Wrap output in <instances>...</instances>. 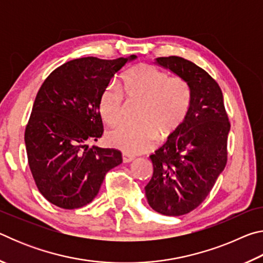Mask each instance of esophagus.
<instances>
[{"instance_id": "34e87169", "label": "esophagus", "mask_w": 263, "mask_h": 263, "mask_svg": "<svg viewBox=\"0 0 263 263\" xmlns=\"http://www.w3.org/2000/svg\"><path fill=\"white\" fill-rule=\"evenodd\" d=\"M132 160H135V158H133L132 155L123 154V162H124V163H128V162H131Z\"/></svg>"}]
</instances>
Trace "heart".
<instances>
[{"label": "heart", "mask_w": 263, "mask_h": 263, "mask_svg": "<svg viewBox=\"0 0 263 263\" xmlns=\"http://www.w3.org/2000/svg\"><path fill=\"white\" fill-rule=\"evenodd\" d=\"M122 87L128 99L142 101L139 125L122 124L106 135L111 147L125 154L147 152L157 135L159 139L171 137L188 117L193 91L184 79L171 78L164 70L142 64L124 74ZM122 91L118 84L110 83L102 91L99 110L108 124L121 121L125 102Z\"/></svg>", "instance_id": "1"}]
</instances>
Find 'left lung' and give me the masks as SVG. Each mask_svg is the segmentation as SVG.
Returning <instances> with one entry per match:
<instances>
[{"label": "left lung", "mask_w": 263, "mask_h": 263, "mask_svg": "<svg viewBox=\"0 0 263 263\" xmlns=\"http://www.w3.org/2000/svg\"><path fill=\"white\" fill-rule=\"evenodd\" d=\"M155 64L189 83L193 103L184 123L149 155L153 176L145 186L149 206L164 216H182L197 208L228 161L230 122L218 83L203 68L181 57Z\"/></svg>", "instance_id": "8db88e82"}]
</instances>
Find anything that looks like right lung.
Returning <instances> with one entry per match:
<instances>
[{
    "instance_id": "obj_1",
    "label": "right lung",
    "mask_w": 263,
    "mask_h": 263,
    "mask_svg": "<svg viewBox=\"0 0 263 263\" xmlns=\"http://www.w3.org/2000/svg\"><path fill=\"white\" fill-rule=\"evenodd\" d=\"M136 55L70 60L53 70L35 96L25 128L30 171L38 190L61 209H79L99 194L105 174L122 163L114 148L89 147L103 135L102 91Z\"/></svg>"
}]
</instances>
